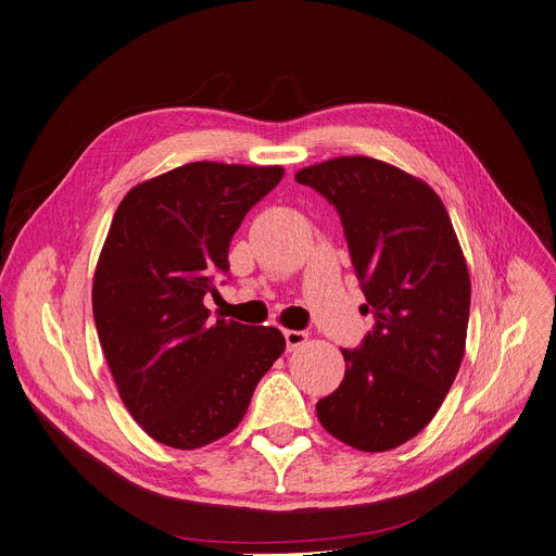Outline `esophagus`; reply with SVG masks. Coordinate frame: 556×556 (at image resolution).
<instances>
[{"label": "esophagus", "mask_w": 556, "mask_h": 556, "mask_svg": "<svg viewBox=\"0 0 556 556\" xmlns=\"http://www.w3.org/2000/svg\"><path fill=\"white\" fill-rule=\"evenodd\" d=\"M283 339H286L288 350H296L308 341V332L306 330H283Z\"/></svg>", "instance_id": "1"}]
</instances>
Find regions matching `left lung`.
<instances>
[{"label": "left lung", "mask_w": 556, "mask_h": 556, "mask_svg": "<svg viewBox=\"0 0 556 556\" xmlns=\"http://www.w3.org/2000/svg\"><path fill=\"white\" fill-rule=\"evenodd\" d=\"M339 213L350 260L375 317L345 375L317 403L339 441L383 452L419 434L459 372L470 317V277L437 192L372 157H337L299 170Z\"/></svg>", "instance_id": "1"}]
</instances>
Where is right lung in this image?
Masks as SVG:
<instances>
[{"instance_id": "right-lung-1", "label": "right lung", "mask_w": 556, "mask_h": 556, "mask_svg": "<svg viewBox=\"0 0 556 556\" xmlns=\"http://www.w3.org/2000/svg\"><path fill=\"white\" fill-rule=\"evenodd\" d=\"M279 166L194 162L135 186L92 281L99 343L124 406L155 441L194 450L232 432L286 348L277 328L211 319L230 239Z\"/></svg>"}]
</instances>
